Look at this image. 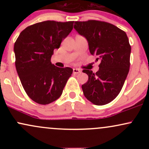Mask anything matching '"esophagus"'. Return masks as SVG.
<instances>
[{"mask_svg":"<svg viewBox=\"0 0 149 149\" xmlns=\"http://www.w3.org/2000/svg\"><path fill=\"white\" fill-rule=\"evenodd\" d=\"M80 72H81V71L78 69H73V73H74V74H78V73H80Z\"/></svg>","mask_w":149,"mask_h":149,"instance_id":"obj_1","label":"esophagus"}]
</instances>
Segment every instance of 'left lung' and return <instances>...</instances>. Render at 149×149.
Listing matches in <instances>:
<instances>
[{
	"label": "left lung",
	"instance_id": "obj_1",
	"mask_svg": "<svg viewBox=\"0 0 149 149\" xmlns=\"http://www.w3.org/2000/svg\"><path fill=\"white\" fill-rule=\"evenodd\" d=\"M74 29L88 42L92 55L100 60L96 73L83 70L88 80L82 85L85 97L92 104L102 106L118 95L129 72L131 47L127 34L107 22L89 20L75 22Z\"/></svg>",
	"mask_w": 149,
	"mask_h": 149
}]
</instances>
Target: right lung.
Wrapping results in <instances>:
<instances>
[{
	"mask_svg": "<svg viewBox=\"0 0 149 149\" xmlns=\"http://www.w3.org/2000/svg\"><path fill=\"white\" fill-rule=\"evenodd\" d=\"M74 22L45 21L26 27L14 45L15 66L28 96L40 104H48L62 94L73 69L51 63L54 49L73 29Z\"/></svg>",
	"mask_w": 149,
	"mask_h": 149,
	"instance_id": "right-lung-1",
	"label": "right lung"
}]
</instances>
